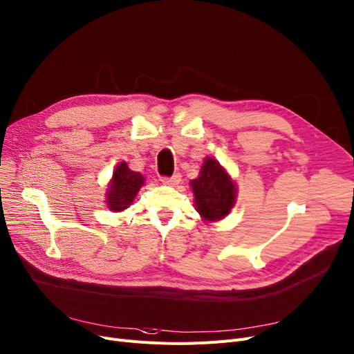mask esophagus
Segmentation results:
<instances>
[{
  "instance_id": "esophagus-1",
  "label": "esophagus",
  "mask_w": 354,
  "mask_h": 354,
  "mask_svg": "<svg viewBox=\"0 0 354 354\" xmlns=\"http://www.w3.org/2000/svg\"><path fill=\"white\" fill-rule=\"evenodd\" d=\"M162 182L165 183V185H178V183L180 182V175L175 174L172 176H163Z\"/></svg>"
}]
</instances>
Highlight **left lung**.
Here are the masks:
<instances>
[{
	"mask_svg": "<svg viewBox=\"0 0 354 354\" xmlns=\"http://www.w3.org/2000/svg\"><path fill=\"white\" fill-rule=\"evenodd\" d=\"M195 195L196 211L207 221L224 218L233 208L236 199L234 182L224 172L220 163L207 159L203 165L199 176L191 180Z\"/></svg>",
	"mask_w": 354,
	"mask_h": 354,
	"instance_id": "left-lung-1",
	"label": "left lung"
}]
</instances>
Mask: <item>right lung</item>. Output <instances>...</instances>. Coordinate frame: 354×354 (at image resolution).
Masks as SVG:
<instances>
[{"label":"right lung","instance_id":"obj_1","mask_svg":"<svg viewBox=\"0 0 354 354\" xmlns=\"http://www.w3.org/2000/svg\"><path fill=\"white\" fill-rule=\"evenodd\" d=\"M143 183L145 178L140 174L130 171L127 163L121 162L115 167L110 189L106 191L109 192L106 194V204H109L110 209L122 211L129 208Z\"/></svg>","mask_w":354,"mask_h":354}]
</instances>
